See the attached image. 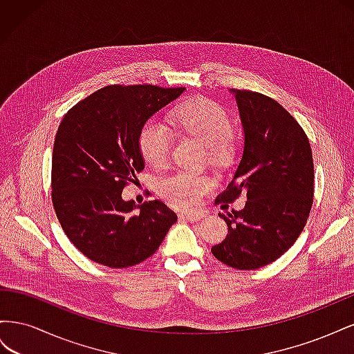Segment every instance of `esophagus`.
Masks as SVG:
<instances>
[{"label": "esophagus", "instance_id": "1", "mask_svg": "<svg viewBox=\"0 0 354 354\" xmlns=\"http://www.w3.org/2000/svg\"><path fill=\"white\" fill-rule=\"evenodd\" d=\"M203 217H205V212L201 211V209L183 211V212L180 214V218H183V220H186V221H192V223L199 221V220H201V218H203Z\"/></svg>", "mask_w": 354, "mask_h": 354}]
</instances>
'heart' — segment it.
Returning <instances> with one entry per match:
<instances>
[{"instance_id": "b5f03b06", "label": "heart", "mask_w": 354, "mask_h": 354, "mask_svg": "<svg viewBox=\"0 0 354 354\" xmlns=\"http://www.w3.org/2000/svg\"><path fill=\"white\" fill-rule=\"evenodd\" d=\"M171 121L189 136L207 145L208 156L214 162H224L233 153L230 138L232 121L221 106L207 99L190 100L180 104L171 113ZM173 136L156 120L147 121L138 133V147L143 158L155 168L167 165ZM214 187V180L194 171H178L160 185V195L177 207H192Z\"/></svg>"}]
</instances>
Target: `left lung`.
I'll use <instances>...</instances> for the list:
<instances>
[{
  "label": "left lung",
  "instance_id": "8db88e82",
  "mask_svg": "<svg viewBox=\"0 0 354 354\" xmlns=\"http://www.w3.org/2000/svg\"><path fill=\"white\" fill-rule=\"evenodd\" d=\"M230 93L238 103L243 151L217 203L241 194L246 203L241 211L218 214L229 232L211 252L233 269L255 270L279 259L303 232L313 203V156L304 130L276 100L248 90Z\"/></svg>",
  "mask_w": 354,
  "mask_h": 354
}]
</instances>
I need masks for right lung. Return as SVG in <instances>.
I'll return each instance as SVG.
<instances>
[{"label": "right lung", "mask_w": 354, "mask_h": 354, "mask_svg": "<svg viewBox=\"0 0 354 354\" xmlns=\"http://www.w3.org/2000/svg\"><path fill=\"white\" fill-rule=\"evenodd\" d=\"M185 91L156 85H109L63 118L51 159V199L69 241L111 269L149 259L177 221L158 199L124 201L128 181L145 168L138 133L146 121Z\"/></svg>", "instance_id": "add662e5"}]
</instances>
